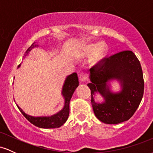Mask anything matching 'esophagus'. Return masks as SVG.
Returning a JSON list of instances; mask_svg holds the SVG:
<instances>
[{"label":"esophagus","mask_w":153,"mask_h":153,"mask_svg":"<svg viewBox=\"0 0 153 153\" xmlns=\"http://www.w3.org/2000/svg\"><path fill=\"white\" fill-rule=\"evenodd\" d=\"M79 78H80V82H85L87 80L88 76H87V75L85 74V73H82L80 75V76H79Z\"/></svg>","instance_id":"esophagus-1"}]
</instances>
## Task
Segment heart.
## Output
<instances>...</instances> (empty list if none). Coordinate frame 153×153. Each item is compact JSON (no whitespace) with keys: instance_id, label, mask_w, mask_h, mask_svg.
Listing matches in <instances>:
<instances>
[{"instance_id":"1","label":"heart","mask_w":153,"mask_h":153,"mask_svg":"<svg viewBox=\"0 0 153 153\" xmlns=\"http://www.w3.org/2000/svg\"><path fill=\"white\" fill-rule=\"evenodd\" d=\"M108 47L105 43L88 44L83 47L82 53L85 55H91L90 64L92 66H97L101 64L108 53Z\"/></svg>"}]
</instances>
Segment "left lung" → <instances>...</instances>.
<instances>
[{
    "label": "left lung",
    "mask_w": 153,
    "mask_h": 153,
    "mask_svg": "<svg viewBox=\"0 0 153 153\" xmlns=\"http://www.w3.org/2000/svg\"><path fill=\"white\" fill-rule=\"evenodd\" d=\"M91 103L98 119L105 124H117L129 120L137 109L144 93V80L141 65L131 51L126 50L104 58L99 65L90 69ZM117 79L120 85L119 92L110 88L111 80ZM99 93L102 103L94 101Z\"/></svg>",
    "instance_id": "obj_1"
}]
</instances>
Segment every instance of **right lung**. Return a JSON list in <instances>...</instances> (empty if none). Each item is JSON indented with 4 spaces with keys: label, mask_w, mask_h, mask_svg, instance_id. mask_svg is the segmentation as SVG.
Wrapping results in <instances>:
<instances>
[{
    "label": "right lung",
    "mask_w": 153,
    "mask_h": 153,
    "mask_svg": "<svg viewBox=\"0 0 153 153\" xmlns=\"http://www.w3.org/2000/svg\"><path fill=\"white\" fill-rule=\"evenodd\" d=\"M39 45L33 43L30 47H29L26 52L24 54V57L27 56L31 50L34 47H38ZM21 64L18 66V68H20ZM79 82L78 75L76 73H72L67 76L63 84L62 89V96L65 99V104L62 109H61L57 113L54 114L52 116H42V117H33L29 114H26L25 112L19 107V109L22 112V114L29 122L34 124L36 127L43 129H52V128H58L62 126L69 117L70 114V101L73 96V93L78 86Z\"/></svg>",
    "instance_id": "add662e5"
}]
</instances>
